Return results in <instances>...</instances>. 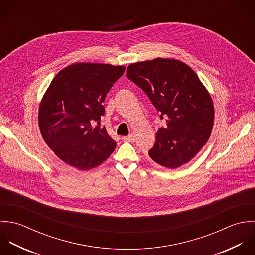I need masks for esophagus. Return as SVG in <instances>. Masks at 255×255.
<instances>
[{
	"mask_svg": "<svg viewBox=\"0 0 255 255\" xmlns=\"http://www.w3.org/2000/svg\"><path fill=\"white\" fill-rule=\"evenodd\" d=\"M122 140L124 142H130V143H133L135 141V138L133 135H130V136H124L122 137Z\"/></svg>",
	"mask_w": 255,
	"mask_h": 255,
	"instance_id": "esophagus-1",
	"label": "esophagus"
}]
</instances>
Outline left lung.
Instances as JSON below:
<instances>
[{"instance_id":"8db88e82","label":"left lung","mask_w":255,"mask_h":255,"mask_svg":"<svg viewBox=\"0 0 255 255\" xmlns=\"http://www.w3.org/2000/svg\"><path fill=\"white\" fill-rule=\"evenodd\" d=\"M126 76L166 118L149 155L157 164L177 168L189 162L209 140L215 110L196 73L177 59L155 58L128 66Z\"/></svg>"}]
</instances>
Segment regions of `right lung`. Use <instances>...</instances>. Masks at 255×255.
Returning <instances> with one entry per match:
<instances>
[{
	"instance_id": "add662e5",
	"label": "right lung",
	"mask_w": 255,
	"mask_h": 255,
	"mask_svg": "<svg viewBox=\"0 0 255 255\" xmlns=\"http://www.w3.org/2000/svg\"><path fill=\"white\" fill-rule=\"evenodd\" d=\"M124 71V66L81 62L52 80L39 104L38 125L47 146L68 165L89 170L113 153L116 143L100 122L102 102Z\"/></svg>"
}]
</instances>
